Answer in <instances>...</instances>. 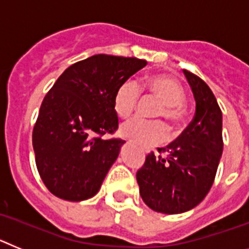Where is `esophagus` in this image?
Returning a JSON list of instances; mask_svg holds the SVG:
<instances>
[{
	"label": "esophagus",
	"mask_w": 249,
	"mask_h": 249,
	"mask_svg": "<svg viewBox=\"0 0 249 249\" xmlns=\"http://www.w3.org/2000/svg\"><path fill=\"white\" fill-rule=\"evenodd\" d=\"M145 151H146V153H148V150H145Z\"/></svg>",
	"instance_id": "obj_1"
}]
</instances>
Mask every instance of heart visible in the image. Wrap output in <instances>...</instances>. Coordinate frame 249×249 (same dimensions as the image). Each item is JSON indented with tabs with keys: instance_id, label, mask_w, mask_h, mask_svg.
Wrapping results in <instances>:
<instances>
[{
	"instance_id": "1",
	"label": "heart",
	"mask_w": 249,
	"mask_h": 249,
	"mask_svg": "<svg viewBox=\"0 0 249 249\" xmlns=\"http://www.w3.org/2000/svg\"><path fill=\"white\" fill-rule=\"evenodd\" d=\"M138 88L163 104L158 118H164L170 124H177L180 120L185 95L180 84L168 75H153L146 77L140 85L130 80L124 81L114 95V110L120 118L130 116L137 107L140 95ZM120 133L123 137L142 144H157L163 142L168 135L165 126L160 123H148L138 118L124 123Z\"/></svg>"
}]
</instances>
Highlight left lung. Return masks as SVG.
Wrapping results in <instances>:
<instances>
[{
  "mask_svg": "<svg viewBox=\"0 0 249 249\" xmlns=\"http://www.w3.org/2000/svg\"><path fill=\"white\" fill-rule=\"evenodd\" d=\"M194 100L196 114L183 133L165 148V157H146L138 170L140 196L149 208L164 214L193 209L208 194L223 153L222 111L209 86L183 70Z\"/></svg>",
  "mask_w": 249,
  "mask_h": 249,
  "instance_id": "obj_1",
  "label": "left lung"
}]
</instances>
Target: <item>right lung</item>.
Returning a JSON list of instances; mask_svg holds the SVG:
<instances>
[{
    "mask_svg": "<svg viewBox=\"0 0 249 249\" xmlns=\"http://www.w3.org/2000/svg\"><path fill=\"white\" fill-rule=\"evenodd\" d=\"M145 65L137 57L99 53L71 65L56 80L32 133L36 166L53 196L83 202L98 193L125 142L101 139L118 129L114 95Z\"/></svg>",
    "mask_w": 249,
    "mask_h": 249,
    "instance_id": "1",
    "label": "right lung"
}]
</instances>
